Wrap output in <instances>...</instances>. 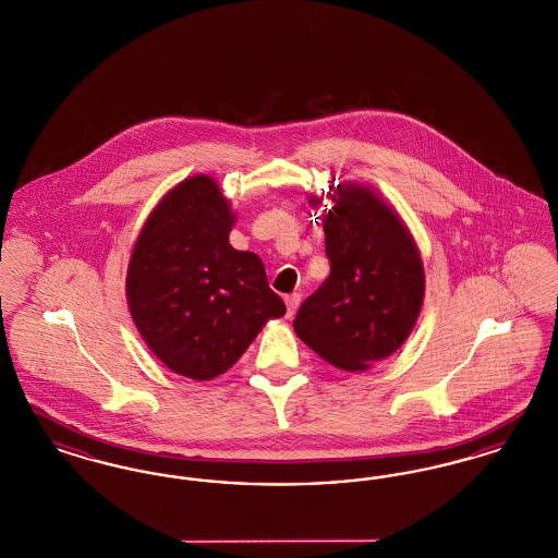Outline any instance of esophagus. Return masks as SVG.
Masks as SVG:
<instances>
[{"instance_id":"esophagus-1","label":"esophagus","mask_w":558,"mask_h":558,"mask_svg":"<svg viewBox=\"0 0 558 558\" xmlns=\"http://www.w3.org/2000/svg\"><path fill=\"white\" fill-rule=\"evenodd\" d=\"M284 303H287V316L292 318L294 312H296V307H299V303H301V294H296V292L287 294V296H284Z\"/></svg>"}]
</instances>
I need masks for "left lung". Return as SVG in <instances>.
<instances>
[{
	"mask_svg": "<svg viewBox=\"0 0 558 558\" xmlns=\"http://www.w3.org/2000/svg\"><path fill=\"white\" fill-rule=\"evenodd\" d=\"M330 198L322 221L330 276L303 301L292 326L328 364L366 371L410 337L425 269L408 228L372 190L347 184Z\"/></svg>",
	"mask_w": 558,
	"mask_h": 558,
	"instance_id": "8db88e82",
	"label": "left lung"
}]
</instances>
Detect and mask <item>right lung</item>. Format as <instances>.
<instances>
[{
    "label": "right lung",
    "instance_id": "obj_1",
    "mask_svg": "<svg viewBox=\"0 0 558 558\" xmlns=\"http://www.w3.org/2000/svg\"><path fill=\"white\" fill-rule=\"evenodd\" d=\"M234 215L215 180L194 175L148 217L128 271L133 322L169 371L209 380L287 312L255 253L230 242Z\"/></svg>",
    "mask_w": 558,
    "mask_h": 558
}]
</instances>
